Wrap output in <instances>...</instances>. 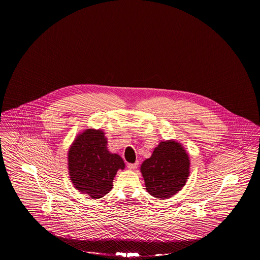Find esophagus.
<instances>
[{"mask_svg":"<svg viewBox=\"0 0 260 260\" xmlns=\"http://www.w3.org/2000/svg\"><path fill=\"white\" fill-rule=\"evenodd\" d=\"M137 166H138V162H136V164H128V168H129L130 170H134V169H136Z\"/></svg>","mask_w":260,"mask_h":260,"instance_id":"34e87169","label":"esophagus"}]
</instances>
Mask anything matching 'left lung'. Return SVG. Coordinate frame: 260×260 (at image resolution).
I'll return each instance as SVG.
<instances>
[{"mask_svg":"<svg viewBox=\"0 0 260 260\" xmlns=\"http://www.w3.org/2000/svg\"><path fill=\"white\" fill-rule=\"evenodd\" d=\"M141 172L148 192L165 200L185 186L190 175V158L180 143L164 141L142 164Z\"/></svg>","mask_w":260,"mask_h":260,"instance_id":"1","label":"left lung"}]
</instances>
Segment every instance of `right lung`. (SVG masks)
<instances>
[{
	"instance_id": "obj_1",
	"label": "right lung",
	"mask_w": 260,
	"mask_h": 260,
	"mask_svg": "<svg viewBox=\"0 0 260 260\" xmlns=\"http://www.w3.org/2000/svg\"><path fill=\"white\" fill-rule=\"evenodd\" d=\"M108 140L102 130L86 129L77 135L69 150V178L78 191L92 199H101L112 189L123 159L108 150Z\"/></svg>"
}]
</instances>
